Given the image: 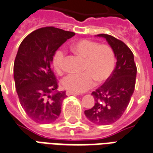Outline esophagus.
I'll return each instance as SVG.
<instances>
[{
    "instance_id": "34e87169",
    "label": "esophagus",
    "mask_w": 153,
    "mask_h": 153,
    "mask_svg": "<svg viewBox=\"0 0 153 153\" xmlns=\"http://www.w3.org/2000/svg\"><path fill=\"white\" fill-rule=\"evenodd\" d=\"M65 94H66V96H71V95H79V93H77V92H74V91H66Z\"/></svg>"
}]
</instances>
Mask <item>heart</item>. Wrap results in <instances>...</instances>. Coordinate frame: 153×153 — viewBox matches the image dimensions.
<instances>
[{
    "label": "heart",
    "instance_id": "b5f03b06",
    "mask_svg": "<svg viewBox=\"0 0 153 153\" xmlns=\"http://www.w3.org/2000/svg\"><path fill=\"white\" fill-rule=\"evenodd\" d=\"M74 53L84 58L81 74H70L62 79V86L70 91L82 92L94 85L95 80L102 82L113 73L115 56L108 45H99L90 39H80L71 46ZM65 52L58 49L53 56V65L57 73L64 71Z\"/></svg>",
    "mask_w": 153,
    "mask_h": 153
}]
</instances>
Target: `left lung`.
<instances>
[{
    "label": "left lung",
    "mask_w": 153,
    "mask_h": 153,
    "mask_svg": "<svg viewBox=\"0 0 153 153\" xmlns=\"http://www.w3.org/2000/svg\"><path fill=\"white\" fill-rule=\"evenodd\" d=\"M97 36L106 39L114 51L117 62L110 77L92 91L95 105L85 110L84 114L91 123L108 125L119 119L128 106L134 90L137 68L134 55L123 41L106 34Z\"/></svg>",
    "instance_id": "1"
}]
</instances>
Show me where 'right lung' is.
I'll list each match as a JSON object with an SVG mask.
<instances>
[{
	"instance_id": "obj_1",
	"label": "right lung",
	"mask_w": 153,
	"mask_h": 153,
	"mask_svg": "<svg viewBox=\"0 0 153 153\" xmlns=\"http://www.w3.org/2000/svg\"><path fill=\"white\" fill-rule=\"evenodd\" d=\"M74 36L53 27L39 28L25 38L13 64V78L19 102L28 117L38 123H51L60 114L65 91H58L52 71L56 51Z\"/></svg>"
}]
</instances>
